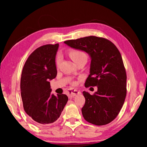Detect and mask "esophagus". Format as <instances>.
Instances as JSON below:
<instances>
[{"instance_id": "esophagus-1", "label": "esophagus", "mask_w": 147, "mask_h": 147, "mask_svg": "<svg viewBox=\"0 0 147 147\" xmlns=\"http://www.w3.org/2000/svg\"><path fill=\"white\" fill-rule=\"evenodd\" d=\"M80 93V91L77 90L76 89H71L67 91V95L69 98L73 97V96H76Z\"/></svg>"}]
</instances>
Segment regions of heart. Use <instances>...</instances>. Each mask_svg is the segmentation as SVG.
Segmentation results:
<instances>
[{"mask_svg": "<svg viewBox=\"0 0 147 147\" xmlns=\"http://www.w3.org/2000/svg\"><path fill=\"white\" fill-rule=\"evenodd\" d=\"M71 59H73V61L75 63V62L78 61L80 59H88V56H87L86 54L84 52L82 51H79V50H74V51H72L69 53ZM61 61V56H58L56 58V63L59 64V62Z\"/></svg>", "mask_w": 147, "mask_h": 147, "instance_id": "heart-1", "label": "heart"}]
</instances>
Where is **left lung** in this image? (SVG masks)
I'll use <instances>...</instances> for the list:
<instances>
[{
    "label": "left lung",
    "instance_id": "left-lung-1",
    "mask_svg": "<svg viewBox=\"0 0 147 147\" xmlns=\"http://www.w3.org/2000/svg\"><path fill=\"white\" fill-rule=\"evenodd\" d=\"M71 48L89 54V75L85 87L96 86L91 95L83 91L85 104L82 113L85 120L95 125H105L116 118L126 95V74L119 50L112 42L88 36L64 41Z\"/></svg>",
    "mask_w": 147,
    "mask_h": 147
}]
</instances>
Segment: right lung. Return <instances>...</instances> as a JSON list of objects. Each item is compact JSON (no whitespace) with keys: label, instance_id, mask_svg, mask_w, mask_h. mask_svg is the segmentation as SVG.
I'll return each mask as SVG.
<instances>
[{"label":"right lung","instance_id":"right-lung-1","mask_svg":"<svg viewBox=\"0 0 147 147\" xmlns=\"http://www.w3.org/2000/svg\"><path fill=\"white\" fill-rule=\"evenodd\" d=\"M59 44L46 45L32 53L24 63L21 93L26 113L38 126L55 122L68 101L66 94H51L50 80L57 75L56 56Z\"/></svg>","mask_w":147,"mask_h":147}]
</instances>
